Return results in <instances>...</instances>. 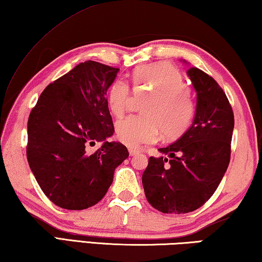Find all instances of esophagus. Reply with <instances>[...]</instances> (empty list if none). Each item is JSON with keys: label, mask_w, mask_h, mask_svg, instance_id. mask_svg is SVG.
<instances>
[{"label": "esophagus", "mask_w": 262, "mask_h": 262, "mask_svg": "<svg viewBox=\"0 0 262 262\" xmlns=\"http://www.w3.org/2000/svg\"><path fill=\"white\" fill-rule=\"evenodd\" d=\"M128 151H129V155H130V156H136V155H139V154H140V150H137V149H133V148H129V149H128Z\"/></svg>", "instance_id": "obj_1"}]
</instances>
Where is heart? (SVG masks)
Returning <instances> with one entry per match:
<instances>
[{"label":"heart","instance_id":"heart-1","mask_svg":"<svg viewBox=\"0 0 262 262\" xmlns=\"http://www.w3.org/2000/svg\"><path fill=\"white\" fill-rule=\"evenodd\" d=\"M132 81L137 90L152 94L144 107L145 115H130L117 122L119 141L130 148L152 143L161 132L176 139L188 129L195 114V105L188 86L178 68L166 62L144 64L136 68ZM129 86L118 79L110 88L107 105L111 113L121 117L129 100Z\"/></svg>","mask_w":262,"mask_h":262}]
</instances>
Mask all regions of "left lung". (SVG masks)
Instances as JSON below:
<instances>
[{
  "label": "left lung",
  "instance_id": "8db88e82",
  "mask_svg": "<svg viewBox=\"0 0 262 262\" xmlns=\"http://www.w3.org/2000/svg\"><path fill=\"white\" fill-rule=\"evenodd\" d=\"M187 76L196 92L192 125L173 143L158 149L167 158H149L142 176L148 202L164 214H186L205 205L231 155L234 118L224 91L200 69L189 68Z\"/></svg>",
  "mask_w": 262,
  "mask_h": 262
}]
</instances>
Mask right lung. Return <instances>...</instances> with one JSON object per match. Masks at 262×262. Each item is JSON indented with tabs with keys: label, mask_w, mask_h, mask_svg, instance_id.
Returning <instances> with one entry per match:
<instances>
[{
	"label": "right lung",
	"mask_w": 262,
	"mask_h": 262,
	"mask_svg": "<svg viewBox=\"0 0 262 262\" xmlns=\"http://www.w3.org/2000/svg\"><path fill=\"white\" fill-rule=\"evenodd\" d=\"M119 68L96 61L77 64L47 85L31 111L26 156L46 196L63 209L95 206L129 156L120 142H108L114 127L107 98ZM96 141L103 145L94 153Z\"/></svg>",
	"instance_id": "right-lung-1"
}]
</instances>
